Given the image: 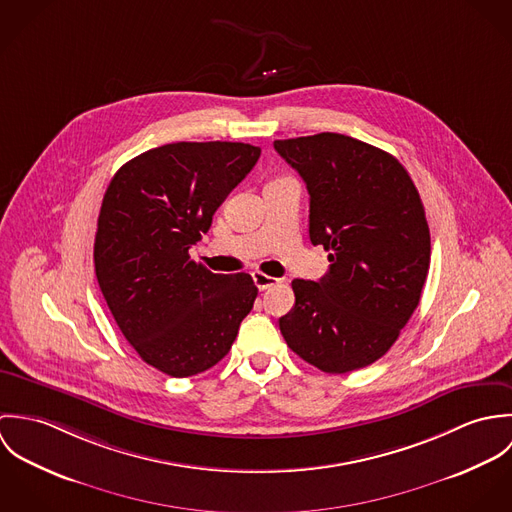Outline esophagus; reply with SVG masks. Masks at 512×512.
I'll list each match as a JSON object with an SVG mask.
<instances>
[{
  "mask_svg": "<svg viewBox=\"0 0 512 512\" xmlns=\"http://www.w3.org/2000/svg\"><path fill=\"white\" fill-rule=\"evenodd\" d=\"M252 280H254L256 288H258L260 292H264V290H268V288H272V286H276V284L280 282L278 278L268 276V274H262V272H254V274H252Z\"/></svg>",
  "mask_w": 512,
  "mask_h": 512,
  "instance_id": "esophagus-1",
  "label": "esophagus"
}]
</instances>
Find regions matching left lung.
<instances>
[{
  "mask_svg": "<svg viewBox=\"0 0 512 512\" xmlns=\"http://www.w3.org/2000/svg\"><path fill=\"white\" fill-rule=\"evenodd\" d=\"M309 191V240L329 252L319 282L293 280L280 331L295 355L329 374L372 365L396 343L430 270L420 193L390 153L343 134L276 140Z\"/></svg>",
  "mask_w": 512,
  "mask_h": 512,
  "instance_id": "left-lung-1",
  "label": "left lung"
}]
</instances>
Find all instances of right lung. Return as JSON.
Listing matches in <instances>:
<instances>
[{"label":"right lung","mask_w":512,"mask_h":512,"mask_svg":"<svg viewBox=\"0 0 512 512\" xmlns=\"http://www.w3.org/2000/svg\"><path fill=\"white\" fill-rule=\"evenodd\" d=\"M260 147L177 142L153 147L112 177L98 215L94 270L128 343L147 365L185 378L230 351L258 288L189 256Z\"/></svg>","instance_id":"add662e5"}]
</instances>
